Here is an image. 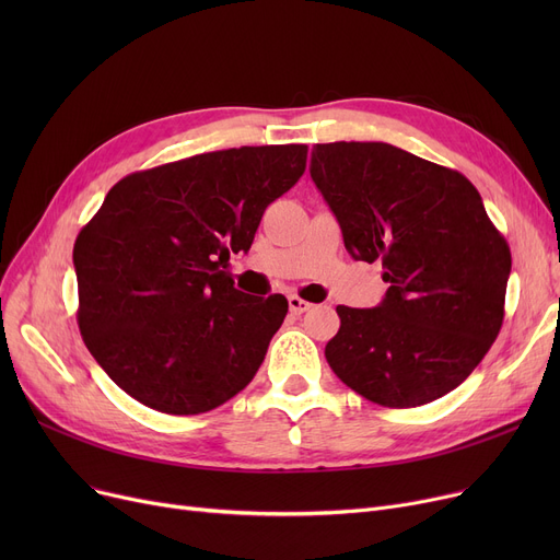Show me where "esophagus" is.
Returning a JSON list of instances; mask_svg holds the SVG:
<instances>
[{"label": "esophagus", "mask_w": 560, "mask_h": 560, "mask_svg": "<svg viewBox=\"0 0 560 560\" xmlns=\"http://www.w3.org/2000/svg\"><path fill=\"white\" fill-rule=\"evenodd\" d=\"M288 306H290V313H292V315H302V313H306V311L311 308V304H308L306 300L298 298V295H290V298H288Z\"/></svg>", "instance_id": "obj_1"}]
</instances>
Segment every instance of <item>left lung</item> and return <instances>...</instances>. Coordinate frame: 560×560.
<instances>
[{
  "label": "left lung",
  "instance_id": "obj_1",
  "mask_svg": "<svg viewBox=\"0 0 560 560\" xmlns=\"http://www.w3.org/2000/svg\"><path fill=\"white\" fill-rule=\"evenodd\" d=\"M311 176L351 258L384 265L374 308L338 306L325 357L365 399L413 408L447 395L504 322L511 249L456 170L388 142L315 144Z\"/></svg>",
  "mask_w": 560,
  "mask_h": 560
}]
</instances>
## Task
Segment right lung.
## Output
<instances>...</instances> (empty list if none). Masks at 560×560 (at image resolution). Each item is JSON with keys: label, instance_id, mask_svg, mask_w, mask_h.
I'll list each match as a JSON object with an SVG mask.
<instances>
[{"label": "right lung", "instance_id": "add662e5", "mask_svg": "<svg viewBox=\"0 0 560 560\" xmlns=\"http://www.w3.org/2000/svg\"><path fill=\"white\" fill-rule=\"evenodd\" d=\"M306 156V144L233 147L133 172L79 231V329L136 401L197 416L254 378L288 302L235 290L226 260L249 252Z\"/></svg>", "mask_w": 560, "mask_h": 560}]
</instances>
